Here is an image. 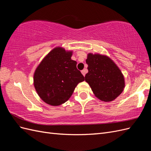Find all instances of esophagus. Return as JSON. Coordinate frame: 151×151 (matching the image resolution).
Listing matches in <instances>:
<instances>
[{"label":"esophagus","instance_id":"1","mask_svg":"<svg viewBox=\"0 0 151 151\" xmlns=\"http://www.w3.org/2000/svg\"><path fill=\"white\" fill-rule=\"evenodd\" d=\"M87 72H88V70H87L86 68H84V69H83V70H81V73H82V74H83V75L84 76H85V75H86V74L87 73Z\"/></svg>","mask_w":151,"mask_h":151}]
</instances>
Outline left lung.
Returning <instances> with one entry per match:
<instances>
[{"instance_id":"8db88e82","label":"left lung","mask_w":151,"mask_h":151,"mask_svg":"<svg viewBox=\"0 0 151 151\" xmlns=\"http://www.w3.org/2000/svg\"><path fill=\"white\" fill-rule=\"evenodd\" d=\"M86 63L88 72L85 81L95 96L102 101L115 99L125 88V79L118 67L106 55L99 53L88 54Z\"/></svg>"}]
</instances>
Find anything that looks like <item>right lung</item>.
<instances>
[{"instance_id":"add662e5","label":"right lung","mask_w":151,"mask_h":151,"mask_svg":"<svg viewBox=\"0 0 151 151\" xmlns=\"http://www.w3.org/2000/svg\"><path fill=\"white\" fill-rule=\"evenodd\" d=\"M72 55V51L60 47L54 48L35 71L36 91L44 102L52 106H59L68 101L77 85L84 81Z\"/></svg>"}]
</instances>
